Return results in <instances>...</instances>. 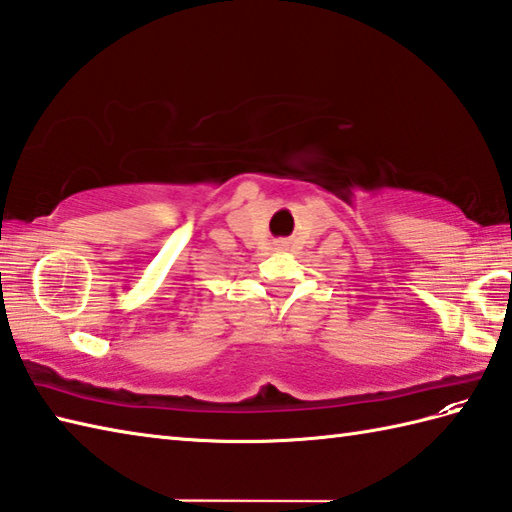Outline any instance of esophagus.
I'll return each mask as SVG.
<instances>
[{
	"label": "esophagus",
	"mask_w": 512,
	"mask_h": 512,
	"mask_svg": "<svg viewBox=\"0 0 512 512\" xmlns=\"http://www.w3.org/2000/svg\"><path fill=\"white\" fill-rule=\"evenodd\" d=\"M279 246H286V244H279Z\"/></svg>",
	"instance_id": "obj_1"
}]
</instances>
